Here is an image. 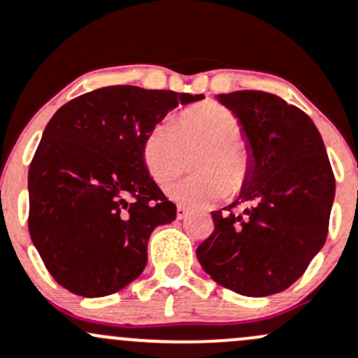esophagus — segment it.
I'll return each mask as SVG.
<instances>
[{
    "mask_svg": "<svg viewBox=\"0 0 358 358\" xmlns=\"http://www.w3.org/2000/svg\"><path fill=\"white\" fill-rule=\"evenodd\" d=\"M187 216H189V209L183 208V206H178V208H176V217H178V220H185Z\"/></svg>",
    "mask_w": 358,
    "mask_h": 358,
    "instance_id": "obj_1",
    "label": "esophagus"
}]
</instances>
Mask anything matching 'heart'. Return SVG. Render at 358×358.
Returning <instances> with one entry per match:
<instances>
[{"instance_id":"obj_1","label":"heart","mask_w":358,"mask_h":358,"mask_svg":"<svg viewBox=\"0 0 358 358\" xmlns=\"http://www.w3.org/2000/svg\"><path fill=\"white\" fill-rule=\"evenodd\" d=\"M242 125L220 103H201L154 125L142 144V159L157 183L178 175L185 150L206 145L195 159L197 175L169 183L166 194L189 208H204L228 195H236L250 176V157L240 144Z\"/></svg>"}]
</instances>
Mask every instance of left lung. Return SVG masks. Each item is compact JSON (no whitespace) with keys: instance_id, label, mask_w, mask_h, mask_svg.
I'll use <instances>...</instances> for the list:
<instances>
[{"instance_id":"1","label":"left lung","mask_w":358,"mask_h":358,"mask_svg":"<svg viewBox=\"0 0 358 358\" xmlns=\"http://www.w3.org/2000/svg\"><path fill=\"white\" fill-rule=\"evenodd\" d=\"M242 125L250 176L238 199L214 210V231L197 247L221 287L268 296L292 287L328 236L334 175L321 134L293 104L262 90L217 96ZM245 205L240 213L232 210Z\"/></svg>"}]
</instances>
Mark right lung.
<instances>
[{
  "mask_svg": "<svg viewBox=\"0 0 358 358\" xmlns=\"http://www.w3.org/2000/svg\"><path fill=\"white\" fill-rule=\"evenodd\" d=\"M201 99L111 85L55 113L29 168V233L63 288L94 299L141 276L150 233L176 217L150 178L142 144L178 104Z\"/></svg>",
  "mask_w": 358,
  "mask_h": 358,
  "instance_id": "right-lung-1",
  "label": "right lung"
}]
</instances>
